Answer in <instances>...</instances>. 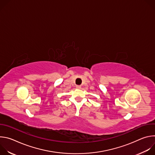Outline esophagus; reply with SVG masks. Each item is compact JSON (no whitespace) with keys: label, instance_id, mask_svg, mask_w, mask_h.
I'll list each match as a JSON object with an SVG mask.
<instances>
[{"label":"esophagus","instance_id":"esophagus-1","mask_svg":"<svg viewBox=\"0 0 155 155\" xmlns=\"http://www.w3.org/2000/svg\"><path fill=\"white\" fill-rule=\"evenodd\" d=\"M81 86L80 85H76V87L77 88V89H80V88H81Z\"/></svg>","mask_w":155,"mask_h":155}]
</instances>
